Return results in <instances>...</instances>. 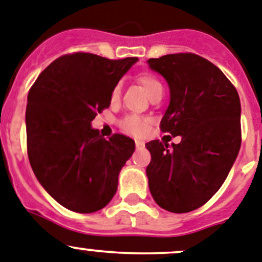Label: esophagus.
<instances>
[{"label": "esophagus", "instance_id": "esophagus-1", "mask_svg": "<svg viewBox=\"0 0 262 262\" xmlns=\"http://www.w3.org/2000/svg\"><path fill=\"white\" fill-rule=\"evenodd\" d=\"M136 147L138 148V150H141V148L145 147V142H142V141H138V139H137V141H136Z\"/></svg>", "mask_w": 262, "mask_h": 262}]
</instances>
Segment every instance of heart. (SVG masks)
Here are the masks:
<instances>
[{"instance_id":"1","label":"heart","mask_w":262,"mask_h":262,"mask_svg":"<svg viewBox=\"0 0 262 262\" xmlns=\"http://www.w3.org/2000/svg\"><path fill=\"white\" fill-rule=\"evenodd\" d=\"M139 84L142 85V88L145 89V92L147 93L148 97L154 94L156 90L163 89V85L161 82L156 79L155 76L148 75V73H143L138 77ZM120 95V86L114 88L111 93V101L115 102L119 98ZM121 128L126 132V133L132 134V136H141V134L145 133L148 128V121L147 119L142 116H138V115H129V116L124 117L123 121H121Z\"/></svg>"}]
</instances>
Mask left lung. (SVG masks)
<instances>
[{"label": "left lung", "mask_w": 262, "mask_h": 262, "mask_svg": "<svg viewBox=\"0 0 262 262\" xmlns=\"http://www.w3.org/2000/svg\"><path fill=\"white\" fill-rule=\"evenodd\" d=\"M147 64L169 86L161 130L181 136L178 145L146 143L148 187L161 208L187 213L219 191L238 156L241 99L222 71L195 54H168Z\"/></svg>", "instance_id": "8db88e82"}]
</instances>
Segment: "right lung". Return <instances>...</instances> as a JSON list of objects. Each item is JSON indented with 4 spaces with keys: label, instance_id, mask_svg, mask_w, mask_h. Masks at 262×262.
I'll use <instances>...</instances> for the list:
<instances>
[{
    "label": "right lung",
    "instance_id": "1",
    "mask_svg": "<svg viewBox=\"0 0 262 262\" xmlns=\"http://www.w3.org/2000/svg\"><path fill=\"white\" fill-rule=\"evenodd\" d=\"M137 60L68 54L46 67L29 90V163L41 186L70 211L93 213L106 207L133 155V139L123 134L104 139L92 121L108 108L112 90Z\"/></svg>",
    "mask_w": 262,
    "mask_h": 262
}]
</instances>
